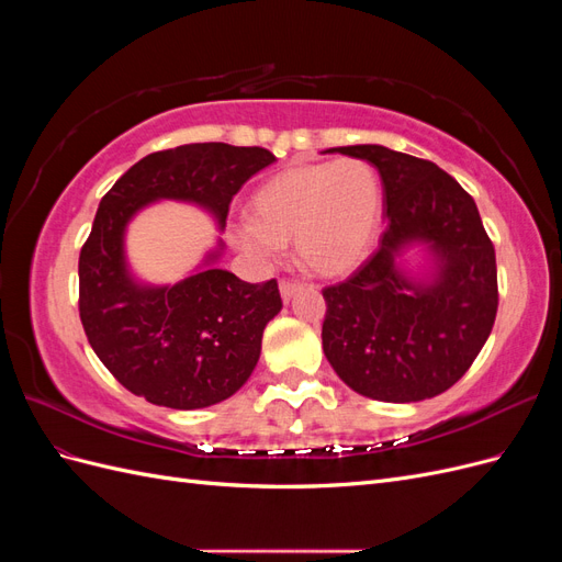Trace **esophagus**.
Instances as JSON below:
<instances>
[{"label":"esophagus","instance_id":"esophagus-1","mask_svg":"<svg viewBox=\"0 0 562 562\" xmlns=\"http://www.w3.org/2000/svg\"><path fill=\"white\" fill-rule=\"evenodd\" d=\"M300 288H302V285H300L297 281H281V283H279V291H281V297H283L285 302H288V300H291V297H293V295H295V293L300 291Z\"/></svg>","mask_w":562,"mask_h":562}]
</instances>
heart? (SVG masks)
Returning <instances> with one entry per match:
<instances>
[{
  "instance_id": "heart-1",
  "label": "heart",
  "mask_w": 562,
  "mask_h": 562,
  "mask_svg": "<svg viewBox=\"0 0 562 562\" xmlns=\"http://www.w3.org/2000/svg\"><path fill=\"white\" fill-rule=\"evenodd\" d=\"M382 184L363 159L304 164L269 178L250 199V223L234 229L252 260L279 258L295 241L297 258L316 274L337 277L359 265L375 239Z\"/></svg>"
}]
</instances>
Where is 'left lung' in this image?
<instances>
[{"instance_id":"obj_1","label":"left lung","mask_w":562,"mask_h":562,"mask_svg":"<svg viewBox=\"0 0 562 562\" xmlns=\"http://www.w3.org/2000/svg\"><path fill=\"white\" fill-rule=\"evenodd\" d=\"M378 168L386 227L353 274L323 288V353L356 394L415 403L448 391L475 361L497 316L495 246L475 201L434 161L382 145L330 147ZM422 245L424 278L400 267Z\"/></svg>"}]
</instances>
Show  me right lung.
<instances>
[{"instance_id":"obj_1","label":"right lung","mask_w":562,"mask_h":562,"mask_svg":"<svg viewBox=\"0 0 562 562\" xmlns=\"http://www.w3.org/2000/svg\"><path fill=\"white\" fill-rule=\"evenodd\" d=\"M277 157L265 147L194 143L147 155L103 196L79 255V316L95 356L131 394L196 411L229 398L258 366L262 333L281 312L279 283H246L213 262L192 277L145 285L126 265L133 215L161 199L196 203L225 227L244 182Z\"/></svg>"}]
</instances>
